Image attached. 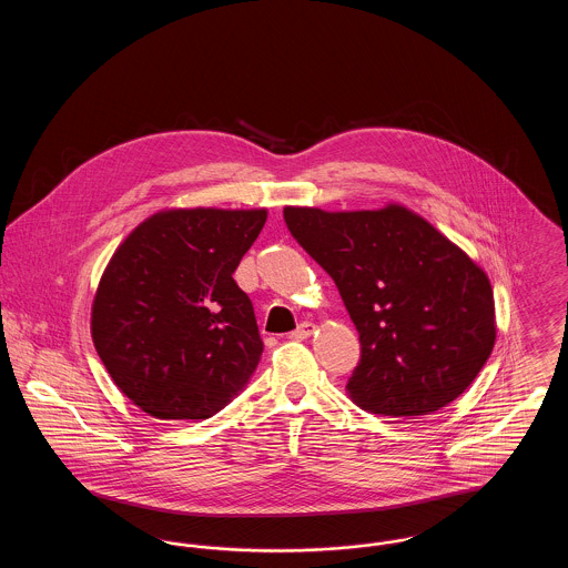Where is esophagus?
I'll use <instances>...</instances> for the list:
<instances>
[{"instance_id":"obj_1","label":"esophagus","mask_w":568,"mask_h":568,"mask_svg":"<svg viewBox=\"0 0 568 568\" xmlns=\"http://www.w3.org/2000/svg\"><path fill=\"white\" fill-rule=\"evenodd\" d=\"M313 332H315V324L304 322V324L297 325L296 329L292 332V338H294V341H304V338H308Z\"/></svg>"}]
</instances>
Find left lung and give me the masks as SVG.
Here are the masks:
<instances>
[{
	"mask_svg": "<svg viewBox=\"0 0 568 568\" xmlns=\"http://www.w3.org/2000/svg\"><path fill=\"white\" fill-rule=\"evenodd\" d=\"M297 244L336 283L359 334L347 381L375 415L417 417L456 400L494 349L486 272L403 206L283 211Z\"/></svg>",
	"mask_w": 568,
	"mask_h": 568,
	"instance_id": "8db88e82",
	"label": "left lung"
}]
</instances>
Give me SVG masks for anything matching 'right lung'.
I'll use <instances>...</instances> for the list:
<instances>
[{
    "label": "right lung",
    "mask_w": 568,
    "mask_h": 568,
    "mask_svg": "<svg viewBox=\"0 0 568 568\" xmlns=\"http://www.w3.org/2000/svg\"><path fill=\"white\" fill-rule=\"evenodd\" d=\"M266 211H168L116 248L91 334L116 387L160 419H209L253 377L264 341L234 281Z\"/></svg>",
    "instance_id": "obj_1"
}]
</instances>
